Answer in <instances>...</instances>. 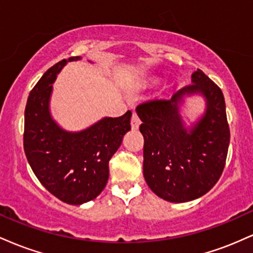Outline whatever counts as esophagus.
<instances>
[{"mask_svg": "<svg viewBox=\"0 0 253 253\" xmlns=\"http://www.w3.org/2000/svg\"><path fill=\"white\" fill-rule=\"evenodd\" d=\"M139 126H140V119L136 115V113H133L132 119H130V127L133 130H138Z\"/></svg>", "mask_w": 253, "mask_h": 253, "instance_id": "obj_1", "label": "esophagus"}]
</instances>
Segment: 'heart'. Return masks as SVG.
Returning <instances> with one entry per match:
<instances>
[{"mask_svg": "<svg viewBox=\"0 0 253 253\" xmlns=\"http://www.w3.org/2000/svg\"><path fill=\"white\" fill-rule=\"evenodd\" d=\"M144 83H149V81H145V82Z\"/></svg>", "mask_w": 253, "mask_h": 253, "instance_id": "b5f03b06", "label": "heart"}]
</instances>
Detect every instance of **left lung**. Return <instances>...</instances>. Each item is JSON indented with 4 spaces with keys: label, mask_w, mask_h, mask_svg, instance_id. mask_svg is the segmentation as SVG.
I'll return each mask as SVG.
<instances>
[{
    "label": "left lung",
    "mask_w": 253,
    "mask_h": 253,
    "mask_svg": "<svg viewBox=\"0 0 253 253\" xmlns=\"http://www.w3.org/2000/svg\"><path fill=\"white\" fill-rule=\"evenodd\" d=\"M193 84L170 100L139 104L143 121L145 181L161 199L182 203L195 200L215 185L225 168L229 127L221 89L203 71L191 75ZM201 94L206 101L203 117L185 127L180 108L185 97Z\"/></svg>",
    "instance_id": "8db88e82"
}]
</instances>
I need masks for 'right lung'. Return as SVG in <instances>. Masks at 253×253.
Here are the masks:
<instances>
[{
    "label": "right lung",
    "instance_id": "add662e5",
    "mask_svg": "<svg viewBox=\"0 0 253 253\" xmlns=\"http://www.w3.org/2000/svg\"><path fill=\"white\" fill-rule=\"evenodd\" d=\"M48 69L28 96L24 149L34 175L52 195L69 205L96 199L109 177V161L130 130L132 113L103 118L80 132L65 130L52 118L50 100L57 75L68 62Z\"/></svg>",
    "mask_w": 253,
    "mask_h": 253
}]
</instances>
